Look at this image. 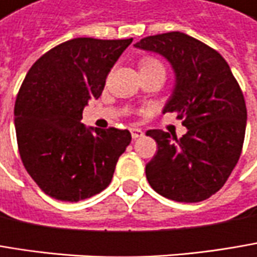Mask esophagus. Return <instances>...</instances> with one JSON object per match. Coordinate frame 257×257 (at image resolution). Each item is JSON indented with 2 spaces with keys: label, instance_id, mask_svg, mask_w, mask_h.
Wrapping results in <instances>:
<instances>
[{
  "label": "esophagus",
  "instance_id": "obj_1",
  "mask_svg": "<svg viewBox=\"0 0 257 257\" xmlns=\"http://www.w3.org/2000/svg\"><path fill=\"white\" fill-rule=\"evenodd\" d=\"M143 135H145V133H143V132H142L140 128H132V138L135 139V140H136V139H139V138H142Z\"/></svg>",
  "mask_w": 257,
  "mask_h": 257
}]
</instances>
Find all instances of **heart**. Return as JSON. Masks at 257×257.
<instances>
[{
	"label": "heart",
	"mask_w": 257,
	"mask_h": 257,
	"mask_svg": "<svg viewBox=\"0 0 257 257\" xmlns=\"http://www.w3.org/2000/svg\"><path fill=\"white\" fill-rule=\"evenodd\" d=\"M148 68H159V70H164L162 64L155 60V58H143L140 61V70H148Z\"/></svg>",
	"instance_id": "obj_1"
}]
</instances>
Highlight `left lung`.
<instances>
[{"mask_svg":"<svg viewBox=\"0 0 257 257\" xmlns=\"http://www.w3.org/2000/svg\"><path fill=\"white\" fill-rule=\"evenodd\" d=\"M135 48L170 63L175 83L162 112H178L187 128L181 139L162 130L146 133L158 143L146 178L167 199L202 202L225 184L238 162L247 121L243 92L221 54L186 33L148 36Z\"/></svg>","mask_w":257,"mask_h":257,"instance_id":"1","label":"left lung"}]
</instances>
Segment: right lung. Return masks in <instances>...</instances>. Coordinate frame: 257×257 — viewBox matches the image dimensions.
Wrapping results in <instances>:
<instances>
[{
  "label": "right lung",
  "instance_id": "right-lung-1",
  "mask_svg": "<svg viewBox=\"0 0 257 257\" xmlns=\"http://www.w3.org/2000/svg\"><path fill=\"white\" fill-rule=\"evenodd\" d=\"M132 42L76 38L48 51L26 74L14 106L17 145L26 171L48 196L79 202L109 186L132 135L80 119Z\"/></svg>",
  "mask_w": 257,
  "mask_h": 257
}]
</instances>
